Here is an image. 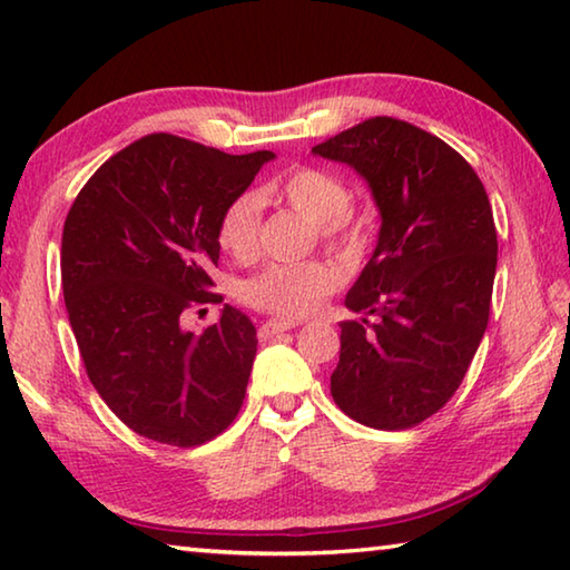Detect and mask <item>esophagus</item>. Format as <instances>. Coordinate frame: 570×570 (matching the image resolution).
Segmentation results:
<instances>
[{
	"mask_svg": "<svg viewBox=\"0 0 570 570\" xmlns=\"http://www.w3.org/2000/svg\"><path fill=\"white\" fill-rule=\"evenodd\" d=\"M298 322H292V320H272L262 324V330H258V334H262V340H272V336L282 334V332H292L296 330Z\"/></svg>",
	"mask_w": 570,
	"mask_h": 570,
	"instance_id": "obj_1",
	"label": "esophagus"
}]
</instances>
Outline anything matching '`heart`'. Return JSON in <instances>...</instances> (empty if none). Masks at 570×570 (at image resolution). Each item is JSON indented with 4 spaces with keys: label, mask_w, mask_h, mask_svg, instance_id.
<instances>
[{
    "label": "heart",
    "mask_w": 570,
    "mask_h": 570,
    "mask_svg": "<svg viewBox=\"0 0 570 570\" xmlns=\"http://www.w3.org/2000/svg\"><path fill=\"white\" fill-rule=\"evenodd\" d=\"M262 200H278L312 220L324 244H360L364 238V220L352 214L354 190L350 183L332 170L298 166L268 183L258 196L250 190L238 193L220 210L218 244L240 262L258 254ZM336 284L340 274L324 262L268 264L240 284V298L276 316H306L320 308Z\"/></svg>",
    "instance_id": "heart-1"
}]
</instances>
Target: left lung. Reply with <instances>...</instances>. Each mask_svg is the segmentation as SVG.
<instances>
[{
    "mask_svg": "<svg viewBox=\"0 0 570 570\" xmlns=\"http://www.w3.org/2000/svg\"><path fill=\"white\" fill-rule=\"evenodd\" d=\"M314 153L370 183L377 248L346 294L332 397L374 430L417 428L465 380L490 316L498 266L493 208L470 163L438 135L377 115Z\"/></svg>",
    "mask_w": 570,
    "mask_h": 570,
    "instance_id": "8db88e82",
    "label": "left lung"
}]
</instances>
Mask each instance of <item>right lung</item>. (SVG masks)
<instances>
[{"mask_svg":"<svg viewBox=\"0 0 570 570\" xmlns=\"http://www.w3.org/2000/svg\"><path fill=\"white\" fill-rule=\"evenodd\" d=\"M272 158L153 132L105 160L70 206L60 254L70 326L92 387L140 438L204 445L244 404L254 322L228 304L204 334L180 320L224 302L210 278L220 210Z\"/></svg>","mask_w":570,"mask_h":570,"instance_id":"1","label":"right lung"}]
</instances>
